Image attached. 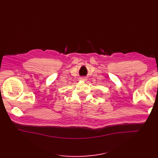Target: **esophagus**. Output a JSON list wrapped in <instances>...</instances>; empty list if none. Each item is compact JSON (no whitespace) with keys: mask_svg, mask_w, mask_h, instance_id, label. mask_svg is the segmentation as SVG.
<instances>
[{"mask_svg":"<svg viewBox=\"0 0 158 158\" xmlns=\"http://www.w3.org/2000/svg\"><path fill=\"white\" fill-rule=\"evenodd\" d=\"M81 80H82V81H86V77H81Z\"/></svg>","mask_w":158,"mask_h":158,"instance_id":"obj_1","label":"esophagus"}]
</instances>
